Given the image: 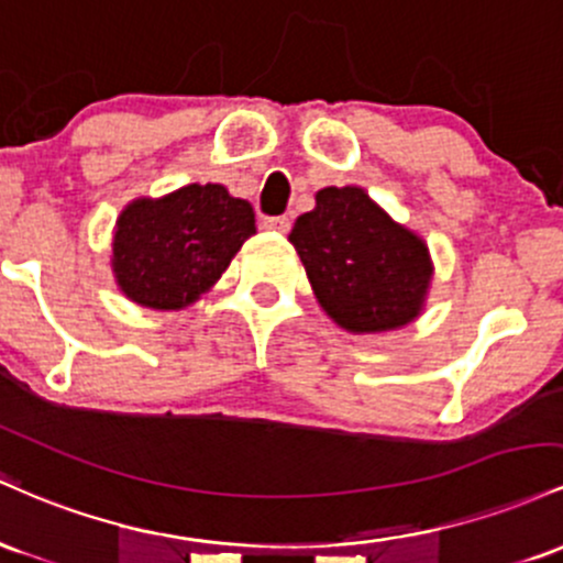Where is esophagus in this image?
<instances>
[{
  "instance_id": "obj_1",
  "label": "esophagus",
  "mask_w": 563,
  "mask_h": 563,
  "mask_svg": "<svg viewBox=\"0 0 563 563\" xmlns=\"http://www.w3.org/2000/svg\"><path fill=\"white\" fill-rule=\"evenodd\" d=\"M289 225H292V223H289V218H284V214H282V218H265L263 220V229L274 231V233H287Z\"/></svg>"
}]
</instances>
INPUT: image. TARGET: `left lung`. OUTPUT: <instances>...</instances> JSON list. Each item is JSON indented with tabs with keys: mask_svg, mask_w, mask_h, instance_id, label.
<instances>
[{
	"mask_svg": "<svg viewBox=\"0 0 563 563\" xmlns=\"http://www.w3.org/2000/svg\"><path fill=\"white\" fill-rule=\"evenodd\" d=\"M308 282L338 327L377 334L412 324L431 292L428 244L362 186H327L289 231Z\"/></svg>",
	"mask_w": 563,
	"mask_h": 563,
	"instance_id": "left-lung-1",
	"label": "left lung"
}]
</instances>
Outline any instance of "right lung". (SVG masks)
Here are the masks:
<instances>
[{
  "instance_id": "add662e5",
  "label": "right lung",
  "mask_w": 563,
  "mask_h": 563,
  "mask_svg": "<svg viewBox=\"0 0 563 563\" xmlns=\"http://www.w3.org/2000/svg\"><path fill=\"white\" fill-rule=\"evenodd\" d=\"M252 233V205L220 183L132 199L113 225V279L137 306L180 311L210 292Z\"/></svg>"
}]
</instances>
